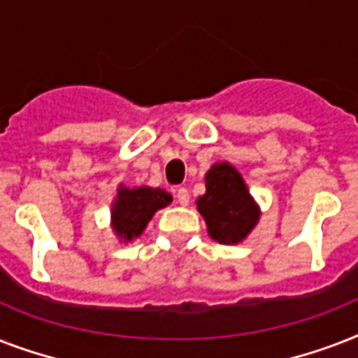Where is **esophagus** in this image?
I'll use <instances>...</instances> for the list:
<instances>
[{
	"label": "esophagus",
	"instance_id": "esophagus-1",
	"mask_svg": "<svg viewBox=\"0 0 358 358\" xmlns=\"http://www.w3.org/2000/svg\"><path fill=\"white\" fill-rule=\"evenodd\" d=\"M176 201H178V204H182V206H187V204H189V191L185 189V187H180V189L176 191Z\"/></svg>",
	"mask_w": 358,
	"mask_h": 358
}]
</instances>
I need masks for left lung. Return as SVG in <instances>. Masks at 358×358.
<instances>
[{"mask_svg": "<svg viewBox=\"0 0 358 358\" xmlns=\"http://www.w3.org/2000/svg\"><path fill=\"white\" fill-rule=\"evenodd\" d=\"M204 182L206 193L196 199V210L206 221L210 238L224 245L241 243L262 215L243 176L232 163L219 162L210 167Z\"/></svg>", "mask_w": 358, "mask_h": 358, "instance_id": "8db88e82", "label": "left lung"}]
</instances>
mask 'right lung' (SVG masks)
Segmentation results:
<instances>
[{"mask_svg":"<svg viewBox=\"0 0 358 358\" xmlns=\"http://www.w3.org/2000/svg\"><path fill=\"white\" fill-rule=\"evenodd\" d=\"M173 202L171 193L162 187H117V196L111 202V229L115 236L128 243L139 238L150 223L154 213Z\"/></svg>","mask_w":358,"mask_h":358,"instance_id":"obj_1","label":"right lung"}]
</instances>
